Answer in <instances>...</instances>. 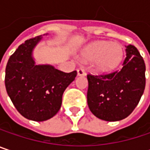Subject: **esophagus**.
<instances>
[{
  "instance_id": "obj_1",
  "label": "esophagus",
  "mask_w": 150,
  "mask_h": 150,
  "mask_svg": "<svg viewBox=\"0 0 150 150\" xmlns=\"http://www.w3.org/2000/svg\"><path fill=\"white\" fill-rule=\"evenodd\" d=\"M77 75L78 76H85L86 75V72L82 68H80L77 69Z\"/></svg>"
}]
</instances>
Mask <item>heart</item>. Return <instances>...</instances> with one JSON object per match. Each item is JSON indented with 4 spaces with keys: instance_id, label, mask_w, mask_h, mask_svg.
Returning <instances> with one entry per match:
<instances>
[{
    "instance_id": "1",
    "label": "heart",
    "mask_w": 150,
    "mask_h": 150,
    "mask_svg": "<svg viewBox=\"0 0 150 150\" xmlns=\"http://www.w3.org/2000/svg\"><path fill=\"white\" fill-rule=\"evenodd\" d=\"M123 58V48L115 42H96L86 47L81 53V59L86 62L95 61L96 68L103 72L116 69Z\"/></svg>"
}]
</instances>
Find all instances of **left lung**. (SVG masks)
Listing matches in <instances>:
<instances>
[{
    "label": "left lung",
    "mask_w": 150,
    "mask_h": 150,
    "mask_svg": "<svg viewBox=\"0 0 150 150\" xmlns=\"http://www.w3.org/2000/svg\"><path fill=\"white\" fill-rule=\"evenodd\" d=\"M121 71L88 75V105L97 118L116 122L128 117L139 103L145 88V63L135 46H126Z\"/></svg>",
    "instance_id": "8db88e82"
}]
</instances>
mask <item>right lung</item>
Masks as SVG:
<instances>
[{
	"label": "right lung",
	"mask_w": 150,
	"mask_h": 150,
	"mask_svg": "<svg viewBox=\"0 0 150 150\" xmlns=\"http://www.w3.org/2000/svg\"><path fill=\"white\" fill-rule=\"evenodd\" d=\"M42 39L40 35L19 46L8 59L5 75L7 93L14 106L22 116L35 122L57 114L63 92L77 75L76 71L64 73L52 65L35 64L33 51Z\"/></svg>",
	"instance_id": "add662e5"
}]
</instances>
